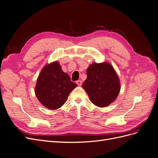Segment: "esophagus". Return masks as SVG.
<instances>
[{
    "label": "esophagus",
    "instance_id": "1",
    "mask_svg": "<svg viewBox=\"0 0 158 158\" xmlns=\"http://www.w3.org/2000/svg\"><path fill=\"white\" fill-rule=\"evenodd\" d=\"M76 84H77V85H79V86H80V85H82V81L81 80L76 81Z\"/></svg>",
    "mask_w": 158,
    "mask_h": 158
}]
</instances>
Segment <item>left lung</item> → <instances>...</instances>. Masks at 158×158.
I'll use <instances>...</instances> for the list:
<instances>
[{
  "label": "left lung",
  "instance_id": "1",
  "mask_svg": "<svg viewBox=\"0 0 158 158\" xmlns=\"http://www.w3.org/2000/svg\"><path fill=\"white\" fill-rule=\"evenodd\" d=\"M87 78L82 87L95 106L105 107L117 98L121 89L120 80L113 66L104 62L94 63L86 70Z\"/></svg>",
  "mask_w": 158,
  "mask_h": 158
}]
</instances>
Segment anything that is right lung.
<instances>
[{"label":"right lung","instance_id":"add662e5","mask_svg":"<svg viewBox=\"0 0 158 158\" xmlns=\"http://www.w3.org/2000/svg\"><path fill=\"white\" fill-rule=\"evenodd\" d=\"M77 84L63 71L58 61L47 64L38 76L35 88L36 97L43 106L51 110L64 104Z\"/></svg>","mask_w":158,"mask_h":158}]
</instances>
